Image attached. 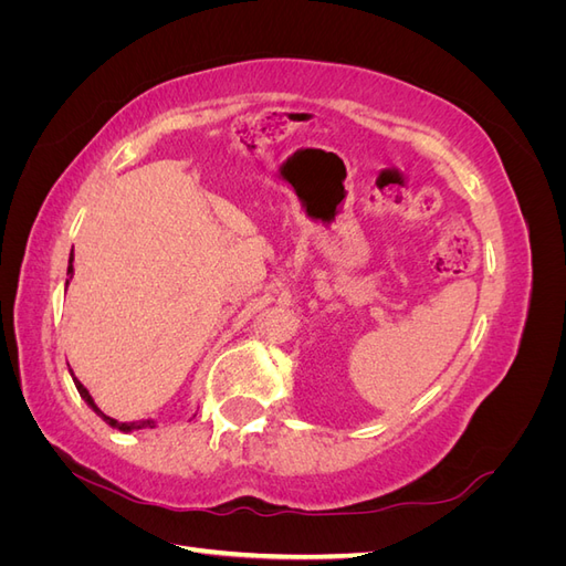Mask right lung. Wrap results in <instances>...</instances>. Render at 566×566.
I'll return each mask as SVG.
<instances>
[{
    "label": "right lung",
    "instance_id": "1",
    "mask_svg": "<svg viewBox=\"0 0 566 566\" xmlns=\"http://www.w3.org/2000/svg\"><path fill=\"white\" fill-rule=\"evenodd\" d=\"M67 276L73 279V252H71V260H67ZM65 287H67V281H65ZM71 375H73V370H71ZM73 382H75V387H77V391H80V397L87 401V406L94 410L96 416H101L104 418L111 427H115V430H119V432H134V430H153V427H156V420H136V422H117L115 418H111V416H106L104 410H101L96 403H94V399H92V394L87 391V387H84L75 375H73Z\"/></svg>",
    "mask_w": 566,
    "mask_h": 566
}]
</instances>
